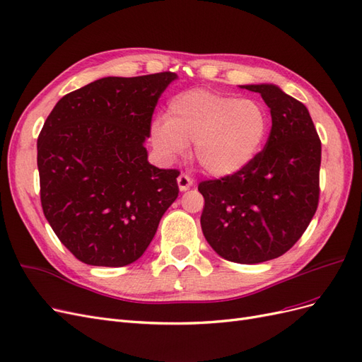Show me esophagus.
Wrapping results in <instances>:
<instances>
[{
    "label": "esophagus",
    "instance_id": "esophagus-1",
    "mask_svg": "<svg viewBox=\"0 0 362 362\" xmlns=\"http://www.w3.org/2000/svg\"><path fill=\"white\" fill-rule=\"evenodd\" d=\"M177 181H178V187H180L181 192L189 190L192 185H193V180L189 177V175H184V173L180 175Z\"/></svg>",
    "mask_w": 362,
    "mask_h": 362
}]
</instances>
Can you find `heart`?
I'll use <instances>...</instances> for the list:
<instances>
[{"label": "heart", "mask_w": 362, "mask_h": 362, "mask_svg": "<svg viewBox=\"0 0 362 362\" xmlns=\"http://www.w3.org/2000/svg\"><path fill=\"white\" fill-rule=\"evenodd\" d=\"M269 128V113L255 100L190 89L170 98L166 119L151 125V141L166 161L193 144V157L205 172L228 177L258 156Z\"/></svg>", "instance_id": "b5f03b06"}]
</instances>
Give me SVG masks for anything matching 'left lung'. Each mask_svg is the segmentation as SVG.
I'll return each mask as SVG.
<instances>
[{"mask_svg":"<svg viewBox=\"0 0 362 362\" xmlns=\"http://www.w3.org/2000/svg\"><path fill=\"white\" fill-rule=\"evenodd\" d=\"M270 108L267 144L247 166L199 182L201 226L217 255L258 264L298 242L319 205L322 144L308 108L275 84H246Z\"/></svg>","mask_w":362,"mask_h":362,"instance_id":"obj_1","label":"left lung"}]
</instances>
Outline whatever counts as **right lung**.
<instances>
[{"label": "right lung", "mask_w": 362, "mask_h": 362, "mask_svg": "<svg viewBox=\"0 0 362 362\" xmlns=\"http://www.w3.org/2000/svg\"><path fill=\"white\" fill-rule=\"evenodd\" d=\"M173 72L105 76L64 95L37 139L40 202L75 258L90 266L137 261L178 198L177 169L148 161L145 140Z\"/></svg>", "instance_id": "add662e5"}]
</instances>
